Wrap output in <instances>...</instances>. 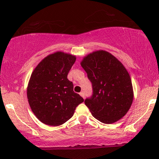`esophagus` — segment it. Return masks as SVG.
Segmentation results:
<instances>
[{"instance_id":"34e87169","label":"esophagus","mask_w":159,"mask_h":159,"mask_svg":"<svg viewBox=\"0 0 159 159\" xmlns=\"http://www.w3.org/2000/svg\"><path fill=\"white\" fill-rule=\"evenodd\" d=\"M80 95H81V96L83 98H84V93L83 92V91H82V92H81V93H80Z\"/></svg>"}]
</instances>
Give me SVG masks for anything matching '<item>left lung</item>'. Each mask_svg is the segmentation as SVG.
<instances>
[{"label":"left lung","instance_id":"obj_1","mask_svg":"<svg viewBox=\"0 0 159 159\" xmlns=\"http://www.w3.org/2000/svg\"><path fill=\"white\" fill-rule=\"evenodd\" d=\"M81 66L92 83L93 95L84 101L95 119L105 124L119 120L133 101L130 76L112 54L97 51L83 58Z\"/></svg>","mask_w":159,"mask_h":159}]
</instances>
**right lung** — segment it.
<instances>
[{"mask_svg":"<svg viewBox=\"0 0 159 159\" xmlns=\"http://www.w3.org/2000/svg\"><path fill=\"white\" fill-rule=\"evenodd\" d=\"M75 61V56L56 52L41 61L32 71L27 90L28 102L34 114L45 125H63L84 101L67 79Z\"/></svg>","mask_w":159,"mask_h":159,"instance_id":"right-lung-1","label":"right lung"}]
</instances>
